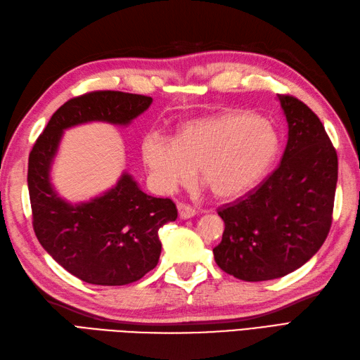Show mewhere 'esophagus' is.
<instances>
[{
  "label": "esophagus",
  "instance_id": "1",
  "mask_svg": "<svg viewBox=\"0 0 360 360\" xmlns=\"http://www.w3.org/2000/svg\"><path fill=\"white\" fill-rule=\"evenodd\" d=\"M177 209H179V217L183 218V220H188V218H192L195 215V209L191 207L189 205L179 203Z\"/></svg>",
  "mask_w": 360,
  "mask_h": 360
}]
</instances>
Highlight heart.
Masks as SVG:
<instances>
[{"instance_id": "b5f03b06", "label": "heart", "mask_w": 360, "mask_h": 360, "mask_svg": "<svg viewBox=\"0 0 360 360\" xmlns=\"http://www.w3.org/2000/svg\"><path fill=\"white\" fill-rule=\"evenodd\" d=\"M276 151L274 127L244 111L188 120L175 137L148 131L142 140L148 180L159 194L189 185L198 168L214 195L236 198L262 180Z\"/></svg>"}]
</instances>
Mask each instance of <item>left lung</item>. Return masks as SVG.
<instances>
[{
	"label": "left lung",
	"instance_id": "obj_1",
	"mask_svg": "<svg viewBox=\"0 0 360 360\" xmlns=\"http://www.w3.org/2000/svg\"><path fill=\"white\" fill-rule=\"evenodd\" d=\"M288 124L281 163L232 203L218 207L223 240L214 258L248 283L285 276L326 241L333 220L338 154L322 122L304 102L279 94Z\"/></svg>",
	"mask_w": 360,
	"mask_h": 360
}]
</instances>
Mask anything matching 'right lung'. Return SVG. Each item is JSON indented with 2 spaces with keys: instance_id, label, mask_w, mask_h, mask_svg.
Returning <instances> with one entry per match:
<instances>
[{
  "instance_id": "right-lung-1",
  "label": "right lung",
  "mask_w": 360,
  "mask_h": 360,
  "mask_svg": "<svg viewBox=\"0 0 360 360\" xmlns=\"http://www.w3.org/2000/svg\"><path fill=\"white\" fill-rule=\"evenodd\" d=\"M151 102L150 96L110 90L77 96L56 110L30 151L33 231L58 264L89 284L125 285L153 270L162 252L159 229L175 221L177 207L145 194L127 172L103 195L70 205L51 188V162L64 129L93 120L128 125Z\"/></svg>"
}]
</instances>
